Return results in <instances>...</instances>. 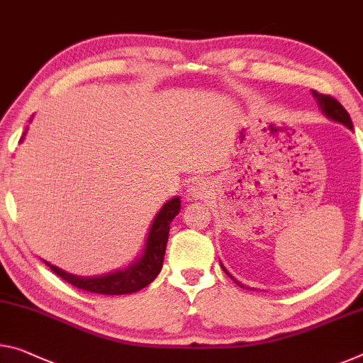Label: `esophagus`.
<instances>
[{"label":"esophagus","instance_id":"obj_1","mask_svg":"<svg viewBox=\"0 0 363 363\" xmlns=\"http://www.w3.org/2000/svg\"><path fill=\"white\" fill-rule=\"evenodd\" d=\"M208 192H210L208 182L203 179H194L191 182V186H189V189H187V197L192 200H199V199L205 197Z\"/></svg>","mask_w":363,"mask_h":363}]
</instances>
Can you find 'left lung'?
Instances as JSON below:
<instances>
[{"label": "left lung", "instance_id": "8db88e82", "mask_svg": "<svg viewBox=\"0 0 363 363\" xmlns=\"http://www.w3.org/2000/svg\"><path fill=\"white\" fill-rule=\"evenodd\" d=\"M312 94L315 96L316 103H318L321 113H323L328 119H333V121H336V123H341L342 125H346L347 129H352L354 128L352 119H350L349 113L346 111V109H344V106L336 99H333V96H330V95L318 94V91H312ZM221 268L224 269V273H226L228 276H231V274L228 273V269L223 267V264H221ZM231 278H233V276H231ZM235 283L240 284L239 281H235ZM240 286H242V284H240Z\"/></svg>", "mask_w": 363, "mask_h": 363}]
</instances>
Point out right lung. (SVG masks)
<instances>
[{
    "label": "right lung",
    "instance_id": "obj_1",
    "mask_svg": "<svg viewBox=\"0 0 363 363\" xmlns=\"http://www.w3.org/2000/svg\"><path fill=\"white\" fill-rule=\"evenodd\" d=\"M26 135V134H24ZM22 140V139H21ZM181 210V200L179 197L171 199L169 202L163 205V208L158 211L155 220L148 231L145 247H143V254L132 262L125 269H119V272L109 273L105 276H96V278H82V276H74L71 273L62 272L61 268L55 267L45 262V264L53 269V272L61 276L62 279L67 281L69 284L79 289L95 292V294L103 296H121V294H132L143 289L152 281L157 278L161 272L164 260L166 244H168V234H169V223L174 220V216Z\"/></svg>",
    "mask_w": 363,
    "mask_h": 363
}]
</instances>
